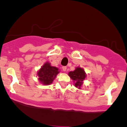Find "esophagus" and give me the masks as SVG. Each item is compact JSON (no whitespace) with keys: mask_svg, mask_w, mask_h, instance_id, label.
<instances>
[{"mask_svg":"<svg viewBox=\"0 0 127 127\" xmlns=\"http://www.w3.org/2000/svg\"><path fill=\"white\" fill-rule=\"evenodd\" d=\"M62 70H63V71H66V66H62Z\"/></svg>","mask_w":127,"mask_h":127,"instance_id":"esophagus-1","label":"esophagus"}]
</instances>
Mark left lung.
<instances>
[{
	"mask_svg": "<svg viewBox=\"0 0 127 127\" xmlns=\"http://www.w3.org/2000/svg\"><path fill=\"white\" fill-rule=\"evenodd\" d=\"M68 75L75 82L74 86L78 87V89H81L83 85V81L86 78V73L83 69L80 67L76 68L74 71L69 72Z\"/></svg>",
	"mask_w": 127,
	"mask_h": 127,
	"instance_id": "1",
	"label": "left lung"
}]
</instances>
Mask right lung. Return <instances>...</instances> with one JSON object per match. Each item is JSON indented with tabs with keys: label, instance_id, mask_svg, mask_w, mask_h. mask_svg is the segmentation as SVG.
Listing matches in <instances>:
<instances>
[{
	"label": "right lung",
	"instance_id": "obj_1",
	"mask_svg": "<svg viewBox=\"0 0 127 127\" xmlns=\"http://www.w3.org/2000/svg\"><path fill=\"white\" fill-rule=\"evenodd\" d=\"M59 69L55 66H51L50 64L46 62L38 72V79L43 84L49 85L53 82L57 74L59 73Z\"/></svg>",
	"mask_w": 127,
	"mask_h": 127
}]
</instances>
